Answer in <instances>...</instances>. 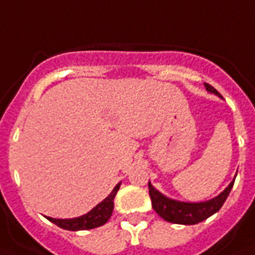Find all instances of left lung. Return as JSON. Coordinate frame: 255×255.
Returning a JSON list of instances; mask_svg holds the SVG:
<instances>
[{"label": "left lung", "instance_id": "8db88e82", "mask_svg": "<svg viewBox=\"0 0 255 255\" xmlns=\"http://www.w3.org/2000/svg\"><path fill=\"white\" fill-rule=\"evenodd\" d=\"M205 87H206L207 92L214 93V95L222 98L219 92L214 87H211L210 84L205 83ZM235 179H236V176H235ZM235 179L231 181L230 185L219 196L214 197L209 201H204V202H183V201L168 198L160 192H158L149 181V194H150L151 198V206L155 210V213L160 218H163L166 222L175 224H185V226L197 224L202 220H206L213 214L220 210V207L223 206L227 197L232 189Z\"/></svg>", "mask_w": 255, "mask_h": 255}]
</instances>
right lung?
Segmentation results:
<instances>
[{"mask_svg": "<svg viewBox=\"0 0 255 255\" xmlns=\"http://www.w3.org/2000/svg\"><path fill=\"white\" fill-rule=\"evenodd\" d=\"M121 188V183L117 184L110 194L105 198L102 202L93 207L89 213L72 219H54V218L46 217V219L50 220L55 226L61 227L67 231H84L97 228V227L104 226L109 219H110L113 210H114V198L117 192Z\"/></svg>", "mask_w": 255, "mask_h": 255, "instance_id": "right-lung-1", "label": "right lung"}]
</instances>
